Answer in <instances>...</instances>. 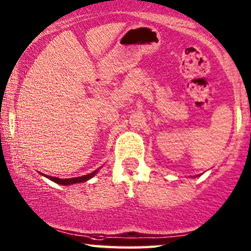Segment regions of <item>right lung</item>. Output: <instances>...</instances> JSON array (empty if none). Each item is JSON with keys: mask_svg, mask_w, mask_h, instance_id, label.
<instances>
[{"mask_svg": "<svg viewBox=\"0 0 251 251\" xmlns=\"http://www.w3.org/2000/svg\"><path fill=\"white\" fill-rule=\"evenodd\" d=\"M97 172H99V170H95V172H93V173L88 174V175L79 176V177L66 178V179H62V178H58V177H52V176H47V177H48L49 179H51V181H54L55 183H58V184H62V185H68V184L81 183V182H85V181H88V179L93 177V176H95Z\"/></svg>", "mask_w": 251, "mask_h": 251, "instance_id": "obj_1", "label": "right lung"}]
</instances>
